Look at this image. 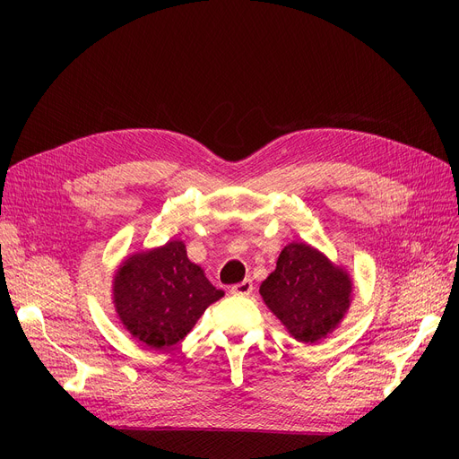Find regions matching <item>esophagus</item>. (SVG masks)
Returning <instances> with one entry per match:
<instances>
[{"label":"esophagus","instance_id":"34e87169","mask_svg":"<svg viewBox=\"0 0 459 459\" xmlns=\"http://www.w3.org/2000/svg\"><path fill=\"white\" fill-rule=\"evenodd\" d=\"M232 290H234L236 294H239V296H247V294H251V292H253V281H251V277H249V275H246V279H244V281H239L238 284H234V286H232Z\"/></svg>","mask_w":459,"mask_h":459}]
</instances>
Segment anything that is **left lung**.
Listing matches in <instances>:
<instances>
[{"instance_id":"obj_1","label":"left lung","mask_w":459,"mask_h":459,"mask_svg":"<svg viewBox=\"0 0 459 459\" xmlns=\"http://www.w3.org/2000/svg\"><path fill=\"white\" fill-rule=\"evenodd\" d=\"M115 307L139 341L163 350L180 342L223 290L189 262L178 239L132 255L115 275Z\"/></svg>"}]
</instances>
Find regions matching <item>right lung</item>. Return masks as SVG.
I'll use <instances>...</instances> for the list:
<instances>
[{"mask_svg":"<svg viewBox=\"0 0 459 459\" xmlns=\"http://www.w3.org/2000/svg\"><path fill=\"white\" fill-rule=\"evenodd\" d=\"M350 294L348 275L305 244L286 246L275 272L260 284L270 310L301 342H315L339 324Z\"/></svg>","mask_w":459,"mask_h":459,"instance_id":"right-lung-1","label":"right lung"}]
</instances>
